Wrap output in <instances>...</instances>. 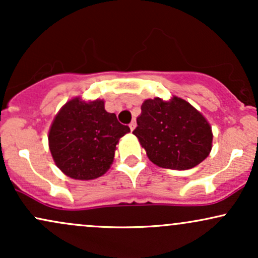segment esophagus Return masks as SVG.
<instances>
[{
  "instance_id": "34e87169",
  "label": "esophagus",
  "mask_w": 258,
  "mask_h": 258,
  "mask_svg": "<svg viewBox=\"0 0 258 258\" xmlns=\"http://www.w3.org/2000/svg\"><path fill=\"white\" fill-rule=\"evenodd\" d=\"M128 126H130V130H131V131H133V130L136 128V126H137V125H136V121H132V122L130 123Z\"/></svg>"
}]
</instances>
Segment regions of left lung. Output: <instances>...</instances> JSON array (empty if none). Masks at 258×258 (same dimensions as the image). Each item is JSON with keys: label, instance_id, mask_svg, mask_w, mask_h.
I'll use <instances>...</instances> for the list:
<instances>
[{"label": "left lung", "instance_id": "obj_1", "mask_svg": "<svg viewBox=\"0 0 258 258\" xmlns=\"http://www.w3.org/2000/svg\"><path fill=\"white\" fill-rule=\"evenodd\" d=\"M141 109L133 135L156 166L189 170L211 153V125L189 102L176 96L146 99Z\"/></svg>", "mask_w": 258, "mask_h": 258}]
</instances>
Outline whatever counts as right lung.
Here are the masks:
<instances>
[{"label": "right lung", "mask_w": 258, "mask_h": 258, "mask_svg": "<svg viewBox=\"0 0 258 258\" xmlns=\"http://www.w3.org/2000/svg\"><path fill=\"white\" fill-rule=\"evenodd\" d=\"M130 132L116 115L108 112L104 100H68L53 119L48 147L55 165L73 179L103 176L114 161L119 139Z\"/></svg>", "instance_id": "1"}]
</instances>
